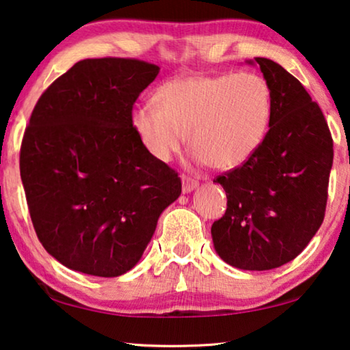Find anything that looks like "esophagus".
Returning <instances> with one entry per match:
<instances>
[{"label": "esophagus", "mask_w": 350, "mask_h": 350, "mask_svg": "<svg viewBox=\"0 0 350 350\" xmlns=\"http://www.w3.org/2000/svg\"><path fill=\"white\" fill-rule=\"evenodd\" d=\"M181 186H183V194H189V192H192L197 186H199V183H197L196 180L183 176V178H181Z\"/></svg>", "instance_id": "obj_1"}]
</instances>
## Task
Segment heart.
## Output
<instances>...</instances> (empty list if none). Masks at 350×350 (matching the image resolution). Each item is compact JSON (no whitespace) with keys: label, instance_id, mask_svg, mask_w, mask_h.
I'll use <instances>...</instances> for the list:
<instances>
[{"label":"heart","instance_id":"obj_1","mask_svg":"<svg viewBox=\"0 0 350 350\" xmlns=\"http://www.w3.org/2000/svg\"><path fill=\"white\" fill-rule=\"evenodd\" d=\"M151 100L133 112V128L144 148L169 163L189 145L200 164L219 170L240 167L257 153L273 118V96L260 75H191L161 85Z\"/></svg>","mask_w":350,"mask_h":350}]
</instances>
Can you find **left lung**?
Returning <instances> with one entry per match:
<instances>
[{"label":"left lung","instance_id":"obj_1","mask_svg":"<svg viewBox=\"0 0 350 350\" xmlns=\"http://www.w3.org/2000/svg\"><path fill=\"white\" fill-rule=\"evenodd\" d=\"M271 88L273 118L263 145L217 176L227 210L211 226L217 256L240 270L278 268L300 254L321 227L333 165V140L321 107L273 59L254 58Z\"/></svg>","mask_w":350,"mask_h":350}]
</instances>
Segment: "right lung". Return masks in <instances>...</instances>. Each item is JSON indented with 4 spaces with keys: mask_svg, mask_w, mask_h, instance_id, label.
Returning a JSON list of instances; mask_svg holds the SVG:
<instances>
[{
    "mask_svg": "<svg viewBox=\"0 0 350 350\" xmlns=\"http://www.w3.org/2000/svg\"><path fill=\"white\" fill-rule=\"evenodd\" d=\"M158 74V66L139 59H82L33 110L20 176L38 238L70 270L124 275L181 194L178 175L133 128L135 99Z\"/></svg>",
    "mask_w": 350,
    "mask_h": 350,
    "instance_id": "obj_1",
    "label": "right lung"
}]
</instances>
